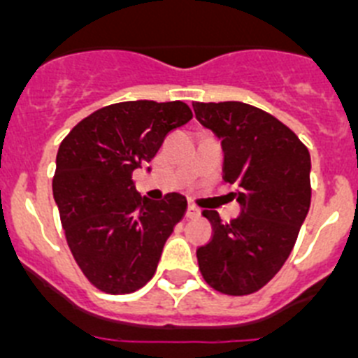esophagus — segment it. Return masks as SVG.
I'll use <instances>...</instances> for the list:
<instances>
[{"label": "esophagus", "mask_w": 358, "mask_h": 358, "mask_svg": "<svg viewBox=\"0 0 358 358\" xmlns=\"http://www.w3.org/2000/svg\"><path fill=\"white\" fill-rule=\"evenodd\" d=\"M186 217H188V218H199V217H201V211H199L197 206L189 204L188 210H186Z\"/></svg>", "instance_id": "1"}]
</instances>
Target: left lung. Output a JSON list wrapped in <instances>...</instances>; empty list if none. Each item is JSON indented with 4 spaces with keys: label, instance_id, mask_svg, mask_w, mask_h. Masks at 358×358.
<instances>
[{
    "label": "left lung",
    "instance_id": "1",
    "mask_svg": "<svg viewBox=\"0 0 358 358\" xmlns=\"http://www.w3.org/2000/svg\"><path fill=\"white\" fill-rule=\"evenodd\" d=\"M195 116L222 140L224 181L238 186L240 215L211 222L210 242L197 249L201 274L227 296L258 292L278 274L310 210V152L265 110L243 102H194Z\"/></svg>",
    "mask_w": 358,
    "mask_h": 358
}]
</instances>
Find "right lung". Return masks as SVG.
Instances as JSON below:
<instances>
[{"label": "right lung", "mask_w": 358, "mask_h": 358, "mask_svg": "<svg viewBox=\"0 0 358 358\" xmlns=\"http://www.w3.org/2000/svg\"><path fill=\"white\" fill-rule=\"evenodd\" d=\"M192 118L181 100L110 103L78 122L62 140L53 197L73 258L98 290L131 294L156 273L186 199L141 197L132 172L152 161L164 138Z\"/></svg>", "instance_id": "right-lung-1"}]
</instances>
